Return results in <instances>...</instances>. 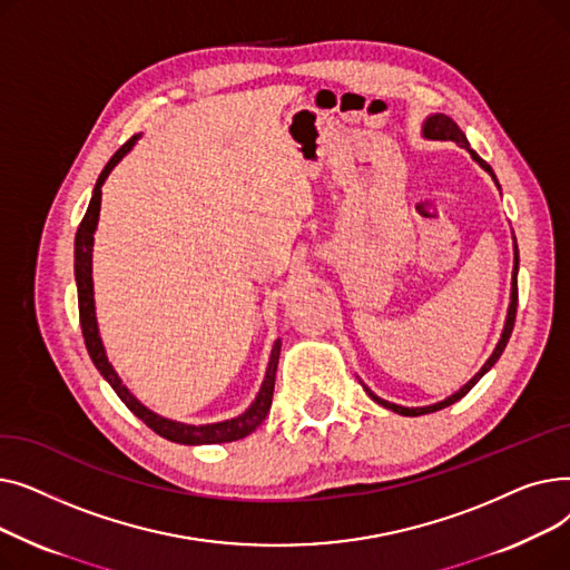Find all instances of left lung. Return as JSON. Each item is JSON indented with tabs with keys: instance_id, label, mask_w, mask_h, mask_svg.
Instances as JSON below:
<instances>
[{
	"instance_id": "1",
	"label": "left lung",
	"mask_w": 570,
	"mask_h": 570,
	"mask_svg": "<svg viewBox=\"0 0 570 570\" xmlns=\"http://www.w3.org/2000/svg\"><path fill=\"white\" fill-rule=\"evenodd\" d=\"M423 134L428 136V138H434V140H453V142H458V145H462V147H466L469 153H471V157L481 164L492 177H494V170L490 168V164L488 161H483L481 157H478L473 149L469 147V140H466V136H464V131L453 122V117H448V115H432L428 122H425V129H423ZM494 183H497V177H494ZM499 185V183H497ZM518 265H520V256H518V245H515V265H513V291H511V307H508V316H505V325H503V333H501V340H499V344H497V348H494V353L490 355V361L483 365V370L478 372L464 387L462 391H458L455 395H451L448 400H443V402H439V404H432V406H421V409H409V406H400V404H391V402H385V400H381V397H376L370 387H365L367 391V395L376 402V404H381V406H385V409H391V411H395V413H402V415H423V413H434V411H441V409H445V406H451V404H455L458 400H462L471 387L481 381L490 370H492V365L499 361V355L503 353V348H505V344H508V340H511V333H513V325H515V314H518Z\"/></svg>"
}]
</instances>
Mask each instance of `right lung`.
Segmentation results:
<instances>
[{"mask_svg":"<svg viewBox=\"0 0 570 570\" xmlns=\"http://www.w3.org/2000/svg\"><path fill=\"white\" fill-rule=\"evenodd\" d=\"M138 140V136H131L117 153L110 157V161L106 164V168L101 170L97 187L92 194V200H89L87 213L78 226L76 233V284H78V314H80V327H82V337H85V346L89 357H92L95 367L101 372V376L110 383L112 391L117 393V397L127 404V409L138 415L140 421L157 432L159 436L175 441V443H185V445H200V443H226V441H237L249 436L263 421L273 406V393H275V374H277V363H279V348L282 342L277 340L273 346V353H269V363H267V372L263 379L261 391L256 395V400L252 402V406L237 417H230V421L224 423H215V425H185V423H175L168 421V417H161L157 413H153L149 409H145L129 391L119 381V376L115 374L112 365L108 363L101 337H99V327H97V316H95V291H92V245H95V230H97V222H99V209H101V185L106 183V177L110 175V170L119 164L129 149L134 147V142Z\"/></svg>","mask_w":570,"mask_h":570,"instance_id":"obj_1","label":"right lung"}]
</instances>
